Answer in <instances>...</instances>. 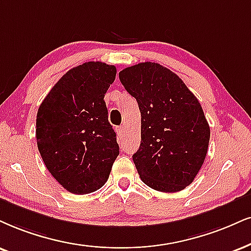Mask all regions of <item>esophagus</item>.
<instances>
[{
    "label": "esophagus",
    "instance_id": "34e87169",
    "mask_svg": "<svg viewBox=\"0 0 251 251\" xmlns=\"http://www.w3.org/2000/svg\"><path fill=\"white\" fill-rule=\"evenodd\" d=\"M116 131H117V135H119V137H121V136H122L123 134H125V126H117Z\"/></svg>",
    "mask_w": 251,
    "mask_h": 251
}]
</instances>
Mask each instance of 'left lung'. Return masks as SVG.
Wrapping results in <instances>:
<instances>
[{
    "label": "left lung",
    "instance_id": "obj_1",
    "mask_svg": "<svg viewBox=\"0 0 251 251\" xmlns=\"http://www.w3.org/2000/svg\"><path fill=\"white\" fill-rule=\"evenodd\" d=\"M141 110V145L132 154L145 185L179 192L192 184L208 150L209 130L200 102L176 73L141 63L119 73Z\"/></svg>",
    "mask_w": 251,
    "mask_h": 251
}]
</instances>
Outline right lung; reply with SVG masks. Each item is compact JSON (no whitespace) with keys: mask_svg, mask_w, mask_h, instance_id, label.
Returning <instances> with one entry per match:
<instances>
[{"mask_svg":"<svg viewBox=\"0 0 251 251\" xmlns=\"http://www.w3.org/2000/svg\"><path fill=\"white\" fill-rule=\"evenodd\" d=\"M116 67L88 61L59 79L38 108L37 147L46 169L71 193L95 192L120 153L103 98Z\"/></svg>","mask_w":251,"mask_h":251,"instance_id":"1","label":"right lung"}]
</instances>
